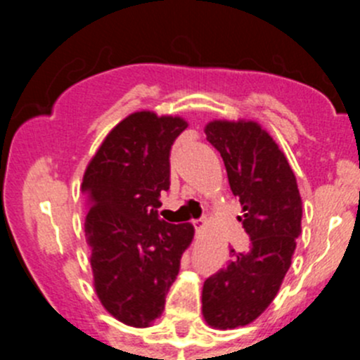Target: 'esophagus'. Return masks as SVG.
<instances>
[{
	"label": "esophagus",
	"instance_id": "obj_1",
	"mask_svg": "<svg viewBox=\"0 0 360 360\" xmlns=\"http://www.w3.org/2000/svg\"><path fill=\"white\" fill-rule=\"evenodd\" d=\"M193 226H195V231H197V233H202V230L203 228H205V219H195L193 221Z\"/></svg>",
	"mask_w": 360,
	"mask_h": 360
}]
</instances>
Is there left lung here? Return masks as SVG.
I'll list each match as a JSON object with an SVG mask.
<instances>
[{"label":"left lung","instance_id":"8db88e82","mask_svg":"<svg viewBox=\"0 0 360 360\" xmlns=\"http://www.w3.org/2000/svg\"><path fill=\"white\" fill-rule=\"evenodd\" d=\"M207 141L219 151L231 193L238 198L250 244L203 284L202 311L216 329H235L259 317L291 266L301 233L296 177L277 143L254 122H210Z\"/></svg>","mask_w":360,"mask_h":360}]
</instances>
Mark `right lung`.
<instances>
[{
    "mask_svg": "<svg viewBox=\"0 0 360 360\" xmlns=\"http://www.w3.org/2000/svg\"><path fill=\"white\" fill-rule=\"evenodd\" d=\"M186 127L177 116L134 112L108 134L83 176L96 292L112 317L134 328L162 315L193 240L190 223H165L157 210L170 186V148Z\"/></svg>",
    "mask_w": 360,
    "mask_h": 360,
    "instance_id": "1",
    "label": "right lung"
}]
</instances>
